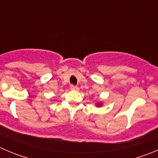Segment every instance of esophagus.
I'll list each match as a JSON object with an SVG mask.
<instances>
[{"label":"esophagus","instance_id":"34e87169","mask_svg":"<svg viewBox=\"0 0 158 158\" xmlns=\"http://www.w3.org/2000/svg\"><path fill=\"white\" fill-rule=\"evenodd\" d=\"M70 89H71V90H73V91H79V87L76 86V85H71Z\"/></svg>","mask_w":158,"mask_h":158}]
</instances>
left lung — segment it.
Segmentation results:
<instances>
[{
  "label": "left lung",
  "instance_id": "left-lung-1",
  "mask_svg": "<svg viewBox=\"0 0 158 158\" xmlns=\"http://www.w3.org/2000/svg\"><path fill=\"white\" fill-rule=\"evenodd\" d=\"M102 106V104H101V103H98V105H97V106H98V107H99V106Z\"/></svg>",
  "mask_w": 158,
  "mask_h": 158
}]
</instances>
